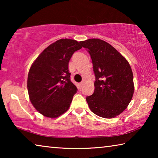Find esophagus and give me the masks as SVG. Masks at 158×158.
Listing matches in <instances>:
<instances>
[{
	"label": "esophagus",
	"instance_id": "esophagus-1",
	"mask_svg": "<svg viewBox=\"0 0 158 158\" xmlns=\"http://www.w3.org/2000/svg\"><path fill=\"white\" fill-rule=\"evenodd\" d=\"M84 81H82V82H81V83H80V84H79V88H80V89H81V88L83 87V85H84Z\"/></svg>",
	"mask_w": 158,
	"mask_h": 158
}]
</instances>
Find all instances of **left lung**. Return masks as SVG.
I'll list each match as a JSON object with an SVG mask.
<instances>
[{"label":"left lung","instance_id":"obj_1","mask_svg":"<svg viewBox=\"0 0 158 158\" xmlns=\"http://www.w3.org/2000/svg\"><path fill=\"white\" fill-rule=\"evenodd\" d=\"M80 43L88 49L95 75V90L86 101L98 116L112 118L121 114L132 100L133 73L123 56L108 42L93 38Z\"/></svg>","mask_w":158,"mask_h":158}]
</instances>
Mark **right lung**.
Segmentation results:
<instances>
[{
    "label": "right lung",
    "mask_w": 158,
    "mask_h": 158,
    "mask_svg": "<svg viewBox=\"0 0 158 158\" xmlns=\"http://www.w3.org/2000/svg\"><path fill=\"white\" fill-rule=\"evenodd\" d=\"M81 48L75 40H58L31 65L27 80L29 99L44 116L55 118L68 110L77 91L69 79L68 64L73 53Z\"/></svg>",
    "instance_id": "1"
}]
</instances>
